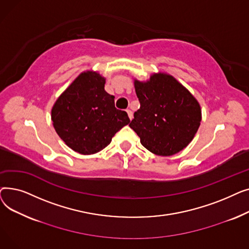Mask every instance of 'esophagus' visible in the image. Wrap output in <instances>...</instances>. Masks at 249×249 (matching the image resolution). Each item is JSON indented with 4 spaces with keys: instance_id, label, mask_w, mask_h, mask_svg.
Returning <instances> with one entry per match:
<instances>
[{
    "instance_id": "obj_1",
    "label": "esophagus",
    "mask_w": 249,
    "mask_h": 249,
    "mask_svg": "<svg viewBox=\"0 0 249 249\" xmlns=\"http://www.w3.org/2000/svg\"><path fill=\"white\" fill-rule=\"evenodd\" d=\"M126 112H127V114H128L129 119H130V120H132V118H133V113H132V111L130 110V109H127V110H126Z\"/></svg>"
}]
</instances>
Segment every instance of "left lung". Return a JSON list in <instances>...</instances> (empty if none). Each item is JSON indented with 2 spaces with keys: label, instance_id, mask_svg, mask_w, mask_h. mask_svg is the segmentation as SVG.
<instances>
[{
  "label": "left lung",
  "instance_id": "obj_1",
  "mask_svg": "<svg viewBox=\"0 0 249 249\" xmlns=\"http://www.w3.org/2000/svg\"><path fill=\"white\" fill-rule=\"evenodd\" d=\"M140 108L129 124L150 152L169 156L184 148L195 137L202 120L200 104L176 78L153 73L149 81L134 80Z\"/></svg>",
  "mask_w": 249,
  "mask_h": 249
}]
</instances>
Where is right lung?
Listing matches in <instances>:
<instances>
[{
	"label": "right lung",
	"mask_w": 249,
	"mask_h": 249,
	"mask_svg": "<svg viewBox=\"0 0 249 249\" xmlns=\"http://www.w3.org/2000/svg\"><path fill=\"white\" fill-rule=\"evenodd\" d=\"M106 78L84 71L58 97L51 120L58 136L81 154H94L108 146L112 137L130 120L115 108V97L105 90Z\"/></svg>",
	"instance_id": "obj_1"
}]
</instances>
